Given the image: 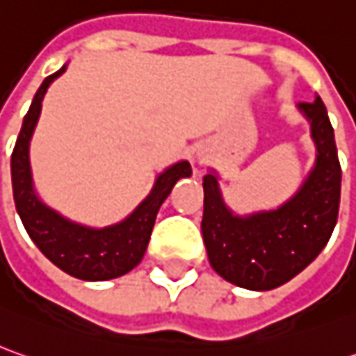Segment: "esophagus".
Listing matches in <instances>:
<instances>
[{"label":"esophagus","mask_w":356,"mask_h":356,"mask_svg":"<svg viewBox=\"0 0 356 356\" xmlns=\"http://www.w3.org/2000/svg\"><path fill=\"white\" fill-rule=\"evenodd\" d=\"M197 161H199V163H202V161H204V155H202V154L197 155Z\"/></svg>","instance_id":"esophagus-1"}]
</instances>
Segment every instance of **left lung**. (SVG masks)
Wrapping results in <instances>:
<instances>
[{
  "label": "left lung",
  "instance_id": "1",
  "mask_svg": "<svg viewBox=\"0 0 356 356\" xmlns=\"http://www.w3.org/2000/svg\"><path fill=\"white\" fill-rule=\"evenodd\" d=\"M312 126L315 165L301 187L272 211L236 215L227 207L218 173L202 177V240L216 274L238 288L268 291L296 277L319 256L337 225L341 165L323 100L298 104Z\"/></svg>",
  "mask_w": 356,
  "mask_h": 356
}]
</instances>
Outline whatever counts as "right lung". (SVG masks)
Returning a JSON list of instances; mask_svg holds the SVG:
<instances>
[{
    "instance_id": "1",
    "label": "right lung",
    "mask_w": 356,
    "mask_h": 356,
    "mask_svg": "<svg viewBox=\"0 0 356 356\" xmlns=\"http://www.w3.org/2000/svg\"><path fill=\"white\" fill-rule=\"evenodd\" d=\"M65 70L67 65L43 80L27 116L23 118V126L11 154L13 199L27 234L56 268L84 282H104L128 274L141 262L159 207L179 179L191 177L193 171L185 159L169 165L155 177L149 195L124 220L104 228L74 222L44 204L33 183L29 143L41 116L47 88Z\"/></svg>"
}]
</instances>
